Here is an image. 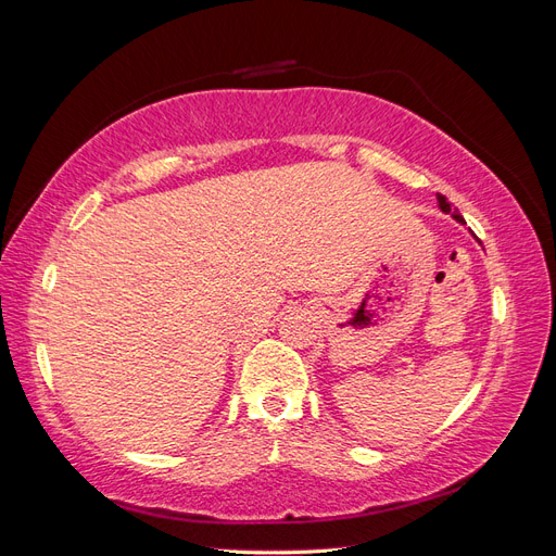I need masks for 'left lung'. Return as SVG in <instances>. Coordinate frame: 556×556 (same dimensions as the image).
Masks as SVG:
<instances>
[{
    "mask_svg": "<svg viewBox=\"0 0 556 556\" xmlns=\"http://www.w3.org/2000/svg\"><path fill=\"white\" fill-rule=\"evenodd\" d=\"M439 206H441V211H445V213H452L454 220L462 223V225H466V223H464V217H462V213H459V211H454V208L450 206V201H447L443 194H439Z\"/></svg>",
    "mask_w": 556,
    "mask_h": 556,
    "instance_id": "8db88e82",
    "label": "left lung"
}]
</instances>
